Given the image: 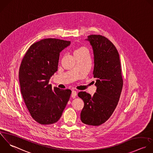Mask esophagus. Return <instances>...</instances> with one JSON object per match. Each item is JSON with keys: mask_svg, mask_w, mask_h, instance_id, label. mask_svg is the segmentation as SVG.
Wrapping results in <instances>:
<instances>
[{"mask_svg": "<svg viewBox=\"0 0 153 153\" xmlns=\"http://www.w3.org/2000/svg\"><path fill=\"white\" fill-rule=\"evenodd\" d=\"M76 95H77V92L75 91H72V92H71L72 97H75Z\"/></svg>", "mask_w": 153, "mask_h": 153, "instance_id": "esophagus-1", "label": "esophagus"}]
</instances>
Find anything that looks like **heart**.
Returning <instances> with one entry per match:
<instances>
[{
  "mask_svg": "<svg viewBox=\"0 0 153 153\" xmlns=\"http://www.w3.org/2000/svg\"><path fill=\"white\" fill-rule=\"evenodd\" d=\"M83 50H86V49H85V48H79V49H78L76 50V51H74V52H80V51H83Z\"/></svg>",
  "mask_w": 153,
  "mask_h": 153,
  "instance_id": "heart-1",
  "label": "heart"
}]
</instances>
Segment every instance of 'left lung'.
<instances>
[{
    "label": "left lung",
    "mask_w": 153,
    "mask_h": 153,
    "mask_svg": "<svg viewBox=\"0 0 153 153\" xmlns=\"http://www.w3.org/2000/svg\"><path fill=\"white\" fill-rule=\"evenodd\" d=\"M85 40L93 49L97 91L93 96L79 92L85 104L80 119L86 125L99 126L110 117L119 101L123 88L120 57L115 46L105 37L92 34Z\"/></svg>",
    "instance_id": "left-lung-1"
}]
</instances>
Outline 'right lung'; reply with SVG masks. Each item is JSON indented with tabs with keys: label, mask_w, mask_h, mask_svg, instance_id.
Segmentation results:
<instances>
[{
	"label": "right lung",
	"mask_w": 153,
	"mask_h": 153,
	"mask_svg": "<svg viewBox=\"0 0 153 153\" xmlns=\"http://www.w3.org/2000/svg\"><path fill=\"white\" fill-rule=\"evenodd\" d=\"M71 43L45 39L33 43L25 54L19 70L21 92L31 117L41 125L56 123L70 99L71 91L49 85L58 70L60 52Z\"/></svg>",
	"instance_id": "1"
}]
</instances>
